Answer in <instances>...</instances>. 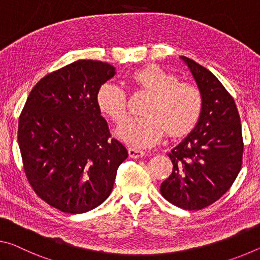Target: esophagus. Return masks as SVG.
<instances>
[{
  "mask_svg": "<svg viewBox=\"0 0 260 260\" xmlns=\"http://www.w3.org/2000/svg\"><path fill=\"white\" fill-rule=\"evenodd\" d=\"M129 156L133 159H138V158H142V156L145 155V152L144 151H140L138 148H134V147H129Z\"/></svg>",
  "mask_w": 260,
  "mask_h": 260,
  "instance_id": "esophagus-1",
  "label": "esophagus"
}]
</instances>
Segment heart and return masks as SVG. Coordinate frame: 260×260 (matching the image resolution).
<instances>
[{
  "label": "heart",
  "instance_id": "1",
  "mask_svg": "<svg viewBox=\"0 0 260 260\" xmlns=\"http://www.w3.org/2000/svg\"><path fill=\"white\" fill-rule=\"evenodd\" d=\"M137 92L150 94L144 114L129 118L117 127V136L131 146H154L167 133L181 137L193 129L203 109V95L191 83L180 82L176 75L159 66H148L135 71L127 78ZM96 104L110 120L121 123L127 115V96L121 86L106 83L99 88Z\"/></svg>",
  "mask_w": 260,
  "mask_h": 260
}]
</instances>
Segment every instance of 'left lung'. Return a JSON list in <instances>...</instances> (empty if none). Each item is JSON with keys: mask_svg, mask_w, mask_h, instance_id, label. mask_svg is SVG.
Segmentation results:
<instances>
[{"mask_svg": "<svg viewBox=\"0 0 260 260\" xmlns=\"http://www.w3.org/2000/svg\"><path fill=\"white\" fill-rule=\"evenodd\" d=\"M203 95L197 125L168 153L170 176L160 192L173 205L198 211L212 205L227 192L240 173L243 137L235 101L220 80L193 59L181 56Z\"/></svg>", "mask_w": 260, "mask_h": 260, "instance_id": "1", "label": "left lung"}]
</instances>
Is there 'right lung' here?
Wrapping results in <instances>:
<instances>
[{
	"mask_svg": "<svg viewBox=\"0 0 260 260\" xmlns=\"http://www.w3.org/2000/svg\"><path fill=\"white\" fill-rule=\"evenodd\" d=\"M114 75L108 63L78 59L41 78L20 113L25 175L42 201L64 213L104 203L127 158L96 104L101 85Z\"/></svg>",
	"mask_w": 260,
	"mask_h": 260,
	"instance_id": "1",
	"label": "right lung"
}]
</instances>
